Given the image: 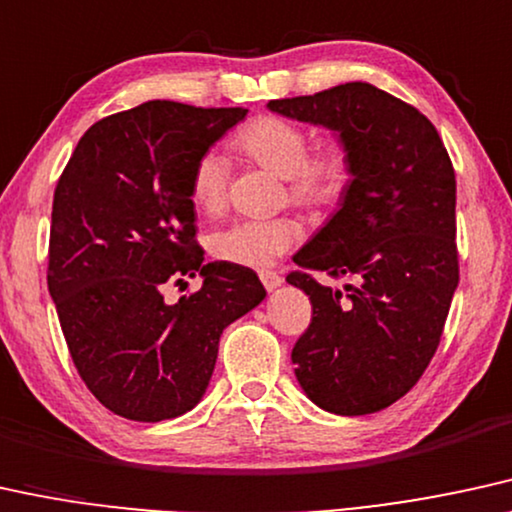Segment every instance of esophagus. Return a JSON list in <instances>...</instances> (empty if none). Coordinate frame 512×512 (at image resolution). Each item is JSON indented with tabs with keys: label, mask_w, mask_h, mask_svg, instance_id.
I'll list each match as a JSON object with an SVG mask.
<instances>
[{
	"label": "esophagus",
	"mask_w": 512,
	"mask_h": 512,
	"mask_svg": "<svg viewBox=\"0 0 512 512\" xmlns=\"http://www.w3.org/2000/svg\"><path fill=\"white\" fill-rule=\"evenodd\" d=\"M260 278H262L264 288H267V290H269V293H271V290H276V288H278V286H281V283H283V278H281V276H278V274H276V271H262V274H260Z\"/></svg>",
	"instance_id": "34e87169"
}]
</instances>
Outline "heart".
Instances as JSON below:
<instances>
[{"label":"heart","instance_id":"heart-1","mask_svg":"<svg viewBox=\"0 0 512 512\" xmlns=\"http://www.w3.org/2000/svg\"><path fill=\"white\" fill-rule=\"evenodd\" d=\"M236 146L286 179L288 196L295 205L312 212L331 210L345 198L352 184V160L342 144H326L309 151V134L295 122L260 115L248 122L236 137ZM229 189V160L222 153L208 151L191 170V200L205 212H217L226 203ZM300 238V226L293 219H236L210 236V252L217 260L238 267H271L283 252Z\"/></svg>","mask_w":512,"mask_h":512}]
</instances>
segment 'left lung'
<instances>
[{
    "label": "left lung",
    "mask_w": 512,
    "mask_h": 512,
    "mask_svg": "<svg viewBox=\"0 0 512 512\" xmlns=\"http://www.w3.org/2000/svg\"><path fill=\"white\" fill-rule=\"evenodd\" d=\"M271 113L331 129L352 160L340 210L295 255L345 276L347 295L307 271L286 281L312 302L295 378L338 416L383 411L435 357L458 286L456 174L432 122L368 82L269 101Z\"/></svg>",
    "instance_id": "obj_1"
}]
</instances>
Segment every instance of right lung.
Listing matches in <instances>:
<instances>
[{"label":"right lung","mask_w":512,"mask_h":512,"mask_svg":"<svg viewBox=\"0 0 512 512\" xmlns=\"http://www.w3.org/2000/svg\"><path fill=\"white\" fill-rule=\"evenodd\" d=\"M245 108L146 101L84 132L56 184L49 295L70 357L106 409L139 423L191 411L229 323L267 290L238 264L203 262L191 170ZM204 276L198 294L162 290Z\"/></svg>","instance_id":"add662e5"}]
</instances>
